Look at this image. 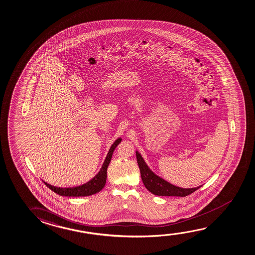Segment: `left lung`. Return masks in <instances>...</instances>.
Segmentation results:
<instances>
[{
  "mask_svg": "<svg viewBox=\"0 0 255 255\" xmlns=\"http://www.w3.org/2000/svg\"><path fill=\"white\" fill-rule=\"evenodd\" d=\"M136 156L143 183L145 188L153 195L163 196H187L201 188V186H199L197 188H182L171 184L163 180L162 178L153 174L137 151H136Z\"/></svg>",
  "mask_w": 255,
  "mask_h": 255,
  "instance_id": "8db88e82",
  "label": "left lung"
}]
</instances>
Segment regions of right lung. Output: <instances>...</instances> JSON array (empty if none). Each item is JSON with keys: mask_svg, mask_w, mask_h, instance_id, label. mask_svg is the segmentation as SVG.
Instances as JSON below:
<instances>
[{"mask_svg": "<svg viewBox=\"0 0 255 255\" xmlns=\"http://www.w3.org/2000/svg\"><path fill=\"white\" fill-rule=\"evenodd\" d=\"M121 138H118L115 141L114 144L111 145L110 148V151L108 152L107 157L104 160V164L102 166V168L100 169L99 173L96 174L92 180L88 181L85 184L77 186V187H72V188H58L54 187L52 185L48 184L46 182H44L51 190L59 196H88L96 194L101 191L106 183V179H107V169L108 166L111 162V157L113 154L115 148L118 146V144L121 142Z\"/></svg>", "mask_w": 255, "mask_h": 255, "instance_id": "add662e5", "label": "right lung"}]
</instances>
